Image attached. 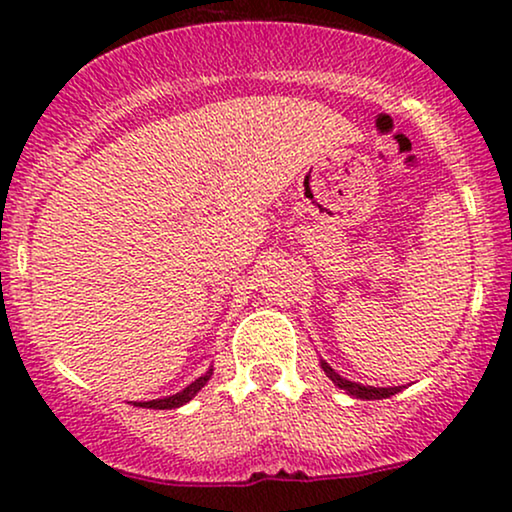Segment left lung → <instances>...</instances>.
<instances>
[{"instance_id": "1", "label": "left lung", "mask_w": 512, "mask_h": 512, "mask_svg": "<svg viewBox=\"0 0 512 512\" xmlns=\"http://www.w3.org/2000/svg\"><path fill=\"white\" fill-rule=\"evenodd\" d=\"M321 368H324V373L331 377V380L338 384L340 389H345L347 394H352V396H356V398H366V401H370V398H377V401H380V398H389V396H394V394H398V387H363V384H356V382H349V380H345V377H340L338 373H335V370L328 366V363H324L321 361Z\"/></svg>"}]
</instances>
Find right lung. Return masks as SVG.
Wrapping results in <instances>:
<instances>
[{"instance_id":"add662e5","label":"right lung","mask_w":512,"mask_h":512,"mask_svg":"<svg viewBox=\"0 0 512 512\" xmlns=\"http://www.w3.org/2000/svg\"><path fill=\"white\" fill-rule=\"evenodd\" d=\"M209 377H212V368H209L207 373L202 375V377H198V380H195L193 384H188L186 389H181L179 394H174V396H167V398H158V401L135 403V405H139V408H151V410H172V408H179V405H184V403L191 401V398H193L195 394H198V391H200L202 387H205Z\"/></svg>"}]
</instances>
